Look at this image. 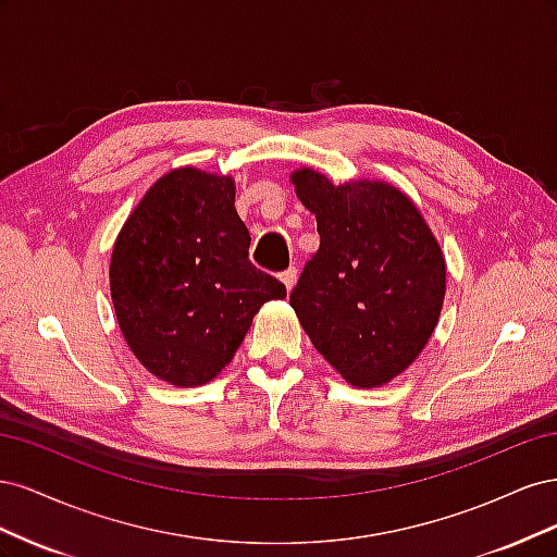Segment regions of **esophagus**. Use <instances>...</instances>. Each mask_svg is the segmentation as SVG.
Wrapping results in <instances>:
<instances>
[{
  "label": "esophagus",
  "instance_id": "obj_1",
  "mask_svg": "<svg viewBox=\"0 0 557 557\" xmlns=\"http://www.w3.org/2000/svg\"><path fill=\"white\" fill-rule=\"evenodd\" d=\"M295 281H297V269L295 267H288L285 269V272L281 274V283L285 285V290H293L295 288Z\"/></svg>",
  "mask_w": 557,
  "mask_h": 557
}]
</instances>
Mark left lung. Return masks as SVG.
<instances>
[{"label": "left lung", "instance_id": "obj_1", "mask_svg": "<svg viewBox=\"0 0 557 557\" xmlns=\"http://www.w3.org/2000/svg\"><path fill=\"white\" fill-rule=\"evenodd\" d=\"M320 248L290 307L315 350L356 387L391 383L423 352L446 295V260L423 213L387 181L290 174Z\"/></svg>", "mask_w": 557, "mask_h": 557}]
</instances>
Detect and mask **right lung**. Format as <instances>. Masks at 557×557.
Wrapping results in <instances>:
<instances>
[{
  "mask_svg": "<svg viewBox=\"0 0 557 557\" xmlns=\"http://www.w3.org/2000/svg\"><path fill=\"white\" fill-rule=\"evenodd\" d=\"M232 176L197 166L160 176L117 232L109 285L117 325L150 374L205 385L232 362L262 305L285 285L248 260Z\"/></svg>",
  "mask_w": 557,
  "mask_h": 557,
  "instance_id": "right-lung-1",
  "label": "right lung"
}]
</instances>
